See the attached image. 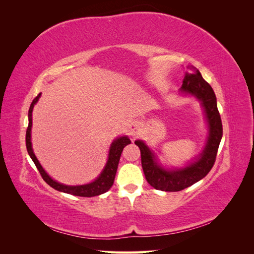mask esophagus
Masks as SVG:
<instances>
[{
	"instance_id": "34e87169",
	"label": "esophagus",
	"mask_w": 254,
	"mask_h": 254,
	"mask_svg": "<svg viewBox=\"0 0 254 254\" xmlns=\"http://www.w3.org/2000/svg\"><path fill=\"white\" fill-rule=\"evenodd\" d=\"M136 132V126L135 125H131L129 127V133L131 135H135Z\"/></svg>"
}]
</instances>
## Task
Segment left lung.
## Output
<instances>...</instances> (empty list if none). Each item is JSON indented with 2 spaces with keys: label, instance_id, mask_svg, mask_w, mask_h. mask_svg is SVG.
I'll list each match as a JSON object with an SVG mask.
<instances>
[{
  "label": "left lung",
  "instance_id": "obj_1",
  "mask_svg": "<svg viewBox=\"0 0 254 254\" xmlns=\"http://www.w3.org/2000/svg\"><path fill=\"white\" fill-rule=\"evenodd\" d=\"M188 67L189 73L184 76L180 91L196 96L201 102L210 129L206 146L200 158L180 170L165 171L157 164L155 156L147 146L142 141L134 142L141 150L142 167L146 180L152 188L164 191H179L204 178L215 163L222 136L221 119L212 87L202 78L195 66Z\"/></svg>",
  "mask_w": 254,
  "mask_h": 254
}]
</instances>
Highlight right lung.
I'll list each match as a JSON object with an SVG mask.
<instances>
[{
	"label": "right lung",
	"mask_w": 254,
	"mask_h": 254,
	"mask_svg": "<svg viewBox=\"0 0 254 254\" xmlns=\"http://www.w3.org/2000/svg\"><path fill=\"white\" fill-rule=\"evenodd\" d=\"M40 95H41V93H39L34 98L33 103L30 104V107H29V110H28V127L26 129L25 141H26V148H27L28 155L34 161V163L37 167V170L39 171V173L42 177V179L53 189H55V190H60V191H64V193H66V194L74 195V196L93 197V196H98V195L106 193V191L109 190L110 188L112 187V184L114 182L115 175H117L118 165H119V162H120L122 151H123V149H124L126 145L130 144V140L128 139L127 136H122V137H120V139L115 140L111 144L108 162H107L102 174L99 175L98 178L96 180H94L93 182H91L89 184H84V186H76V187L64 186V184L58 183L55 180H53L51 177L44 172L42 166L39 163V161L37 160V158L35 156V153H34L33 148H32V143H30V130H32V112H33L34 106L38 102V99H39Z\"/></svg>",
	"instance_id": "add662e5"
}]
</instances>
